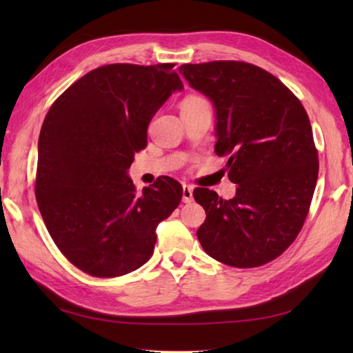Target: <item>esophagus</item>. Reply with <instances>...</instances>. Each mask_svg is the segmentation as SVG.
<instances>
[{"label": "esophagus", "instance_id": "obj_1", "mask_svg": "<svg viewBox=\"0 0 353 353\" xmlns=\"http://www.w3.org/2000/svg\"><path fill=\"white\" fill-rule=\"evenodd\" d=\"M182 199L183 203H191L192 201V186L190 185H183V192H182Z\"/></svg>", "mask_w": 353, "mask_h": 353}]
</instances>
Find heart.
I'll return each mask as SVG.
<instances>
[{
    "label": "heart",
    "instance_id": "b5f03b06",
    "mask_svg": "<svg viewBox=\"0 0 353 353\" xmlns=\"http://www.w3.org/2000/svg\"><path fill=\"white\" fill-rule=\"evenodd\" d=\"M197 100H201V99H199V97H188V99H186L183 103H192V101H197Z\"/></svg>",
    "mask_w": 353,
    "mask_h": 353
}]
</instances>
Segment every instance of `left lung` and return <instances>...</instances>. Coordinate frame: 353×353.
<instances>
[{"label": "left lung", "mask_w": 353, "mask_h": 353, "mask_svg": "<svg viewBox=\"0 0 353 353\" xmlns=\"http://www.w3.org/2000/svg\"><path fill=\"white\" fill-rule=\"evenodd\" d=\"M215 109V153L229 156L234 199L194 190L206 220L197 238L209 256L236 268L276 259L301 232L319 176L308 114L279 79L245 62L179 68Z\"/></svg>", "instance_id": "1"}]
</instances>
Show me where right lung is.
Returning a JSON list of instances; mask_svg holds the SVG:
<instances>
[{
	"label": "right lung",
	"instance_id": "obj_1",
	"mask_svg": "<svg viewBox=\"0 0 353 353\" xmlns=\"http://www.w3.org/2000/svg\"><path fill=\"white\" fill-rule=\"evenodd\" d=\"M174 63L104 65L52 103L37 142L36 200L52 241L95 277L123 276L153 254L156 228L182 200L163 176L137 194L129 168L147 127L183 83Z\"/></svg>",
	"mask_w": 353,
	"mask_h": 353
}]
</instances>
